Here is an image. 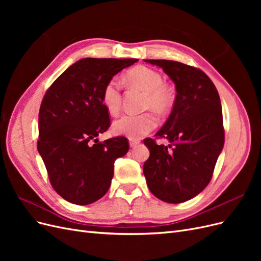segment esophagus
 Masks as SVG:
<instances>
[{
	"label": "esophagus",
	"instance_id": "esophagus-1",
	"mask_svg": "<svg viewBox=\"0 0 261 261\" xmlns=\"http://www.w3.org/2000/svg\"><path fill=\"white\" fill-rule=\"evenodd\" d=\"M139 143H140V140H138V139H133V138L129 139V146L130 147H136Z\"/></svg>",
	"mask_w": 261,
	"mask_h": 261
}]
</instances>
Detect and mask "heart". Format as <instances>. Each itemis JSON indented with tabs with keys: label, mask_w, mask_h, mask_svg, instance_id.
I'll return each instance as SVG.
<instances>
[{
	"label": "heart",
	"mask_w": 261,
	"mask_h": 261,
	"mask_svg": "<svg viewBox=\"0 0 261 261\" xmlns=\"http://www.w3.org/2000/svg\"><path fill=\"white\" fill-rule=\"evenodd\" d=\"M125 80L130 86L146 91L145 109L154 110L156 113L165 114L174 106L175 92L172 87L164 83L163 76L155 69L146 65H137L125 74ZM101 102L107 111L115 115L122 107L121 84L116 78H111L101 91ZM158 118L153 112L143 114H124L113 122V132L133 139L143 137L154 129Z\"/></svg>",
	"instance_id": "obj_1"
}]
</instances>
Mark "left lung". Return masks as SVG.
Returning a JSON list of instances; mask_svg holds the SVG:
<instances>
[{"instance_id":"obj_1","label":"left lung","mask_w":261,"mask_h":261,"mask_svg":"<svg viewBox=\"0 0 261 261\" xmlns=\"http://www.w3.org/2000/svg\"><path fill=\"white\" fill-rule=\"evenodd\" d=\"M168 74L176 87L172 112L155 134L169 140L150 150L144 164L147 185L156 198L179 203L194 198L211 180L224 145L222 108L216 86L201 69L168 60H145Z\"/></svg>"}]
</instances>
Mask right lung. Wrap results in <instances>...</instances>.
I'll list each match as a JSON object with an SVG mask.
<instances>
[{
	"mask_svg": "<svg viewBox=\"0 0 261 261\" xmlns=\"http://www.w3.org/2000/svg\"><path fill=\"white\" fill-rule=\"evenodd\" d=\"M137 59L77 61L46 90L39 111L37 143L50 183L62 198L89 204L103 197L111 185L114 161L127 153V138L100 143L110 127L101 102L105 85Z\"/></svg>",
	"mask_w": 261,
	"mask_h": 261,
	"instance_id": "obj_1",
	"label": "right lung"
}]
</instances>
